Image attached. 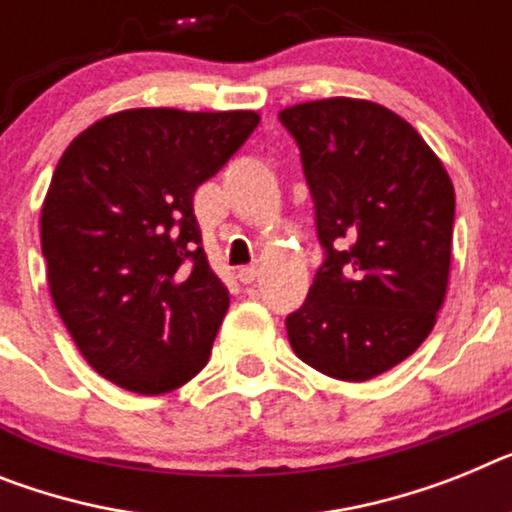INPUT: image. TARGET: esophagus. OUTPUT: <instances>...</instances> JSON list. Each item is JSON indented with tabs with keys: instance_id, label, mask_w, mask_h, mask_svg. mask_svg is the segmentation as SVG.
Returning <instances> with one entry per match:
<instances>
[{
	"instance_id": "1",
	"label": "esophagus",
	"mask_w": 512,
	"mask_h": 512,
	"mask_svg": "<svg viewBox=\"0 0 512 512\" xmlns=\"http://www.w3.org/2000/svg\"><path fill=\"white\" fill-rule=\"evenodd\" d=\"M256 277H259V269H256V266H246V269H240L238 272V279L243 285H251Z\"/></svg>"
}]
</instances>
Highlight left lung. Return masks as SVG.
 <instances>
[{
  "mask_svg": "<svg viewBox=\"0 0 512 512\" xmlns=\"http://www.w3.org/2000/svg\"><path fill=\"white\" fill-rule=\"evenodd\" d=\"M279 121L300 147L326 253L287 336L318 373L370 381L438 321L451 274V176L409 121L373 100H310Z\"/></svg>",
  "mask_w": 512,
  "mask_h": 512,
  "instance_id": "obj_1",
  "label": "left lung"
}]
</instances>
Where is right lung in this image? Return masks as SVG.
I'll return each instance as SVG.
<instances>
[{
    "mask_svg": "<svg viewBox=\"0 0 512 512\" xmlns=\"http://www.w3.org/2000/svg\"><path fill=\"white\" fill-rule=\"evenodd\" d=\"M256 111L129 108L74 137L41 209L48 290L90 368L157 396L207 365L230 305L194 191L251 137Z\"/></svg>",
    "mask_w": 512,
    "mask_h": 512,
    "instance_id": "right-lung-1",
    "label": "right lung"
}]
</instances>
